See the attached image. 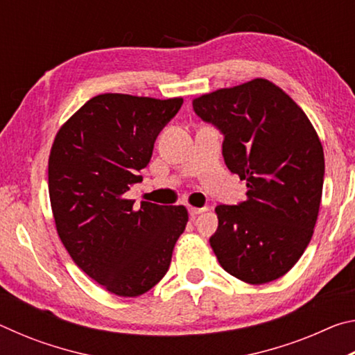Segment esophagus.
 Wrapping results in <instances>:
<instances>
[{"label":"esophagus","instance_id":"esophagus-1","mask_svg":"<svg viewBox=\"0 0 355 355\" xmlns=\"http://www.w3.org/2000/svg\"><path fill=\"white\" fill-rule=\"evenodd\" d=\"M205 209H207V208H196V207H189V208H188V211H189V214L192 216V218H196L197 214L203 213V211H205Z\"/></svg>","mask_w":355,"mask_h":355}]
</instances>
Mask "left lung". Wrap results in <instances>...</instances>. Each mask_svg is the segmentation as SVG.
Wrapping results in <instances>:
<instances>
[{"instance_id":"obj_1","label":"left lung","mask_w":355,"mask_h":355,"mask_svg":"<svg viewBox=\"0 0 355 355\" xmlns=\"http://www.w3.org/2000/svg\"><path fill=\"white\" fill-rule=\"evenodd\" d=\"M192 107L224 135L225 164L249 188L248 200L216 207L213 252L245 284L280 279L307 249L320 213L324 152L313 125L263 78L203 94Z\"/></svg>"}]
</instances>
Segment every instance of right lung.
<instances>
[{
    "mask_svg": "<svg viewBox=\"0 0 355 355\" xmlns=\"http://www.w3.org/2000/svg\"><path fill=\"white\" fill-rule=\"evenodd\" d=\"M183 105L101 94L61 128L48 159L56 230L76 266L122 297L147 293L164 277L188 209L127 199L142 182L159 131Z\"/></svg>",
    "mask_w": 355,
    "mask_h": 355,
    "instance_id": "obj_1",
    "label": "right lung"
}]
</instances>
